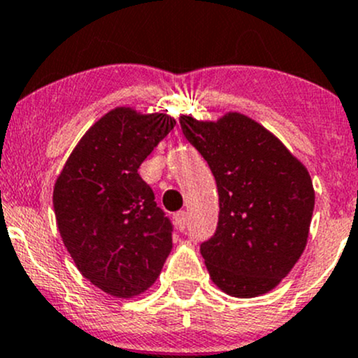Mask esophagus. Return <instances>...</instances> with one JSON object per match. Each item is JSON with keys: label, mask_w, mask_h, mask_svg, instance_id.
<instances>
[{"label": "esophagus", "mask_w": 358, "mask_h": 358, "mask_svg": "<svg viewBox=\"0 0 358 358\" xmlns=\"http://www.w3.org/2000/svg\"><path fill=\"white\" fill-rule=\"evenodd\" d=\"M175 223H176V228L180 229V231H183V229L187 228V213L185 210H178V213H175Z\"/></svg>", "instance_id": "obj_1"}]
</instances>
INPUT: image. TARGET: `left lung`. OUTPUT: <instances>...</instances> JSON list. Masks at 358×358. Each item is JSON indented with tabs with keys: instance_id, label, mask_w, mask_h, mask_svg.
I'll return each instance as SVG.
<instances>
[{
	"instance_id": "1",
	"label": "left lung",
	"mask_w": 358,
	"mask_h": 358,
	"mask_svg": "<svg viewBox=\"0 0 358 358\" xmlns=\"http://www.w3.org/2000/svg\"><path fill=\"white\" fill-rule=\"evenodd\" d=\"M180 127L208 161L220 195L216 231L201 243L210 280L233 296L269 292L306 248L314 210L308 171L238 113L216 123L182 116Z\"/></svg>"
}]
</instances>
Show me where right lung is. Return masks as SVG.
I'll use <instances>...</instances> for the list:
<instances>
[{
	"label": "right lung",
	"mask_w": 358,
	"mask_h": 358,
	"mask_svg": "<svg viewBox=\"0 0 358 358\" xmlns=\"http://www.w3.org/2000/svg\"><path fill=\"white\" fill-rule=\"evenodd\" d=\"M171 116L116 108L82 137L52 192L56 221L78 271L129 299L159 276L173 223L138 168L173 130Z\"/></svg>",
	"instance_id": "1"
}]
</instances>
